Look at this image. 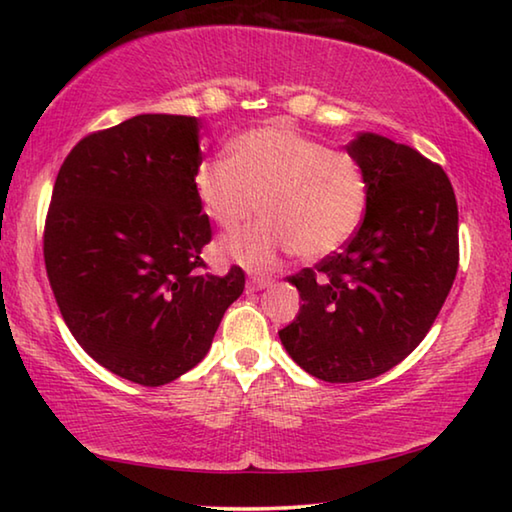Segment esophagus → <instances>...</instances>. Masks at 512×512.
I'll return each instance as SVG.
<instances>
[{
    "label": "esophagus",
    "instance_id": "1",
    "mask_svg": "<svg viewBox=\"0 0 512 512\" xmlns=\"http://www.w3.org/2000/svg\"><path fill=\"white\" fill-rule=\"evenodd\" d=\"M273 277H264V275H250L248 277V291H262L266 287H271Z\"/></svg>",
    "mask_w": 512,
    "mask_h": 512
}]
</instances>
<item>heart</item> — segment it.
Returning <instances> with one entry per match:
<instances>
[{"label":"heart","instance_id":"heart-1","mask_svg":"<svg viewBox=\"0 0 512 512\" xmlns=\"http://www.w3.org/2000/svg\"><path fill=\"white\" fill-rule=\"evenodd\" d=\"M205 214L232 232L259 210L266 219L230 237L223 250L248 266L280 253L316 259L348 244L366 212L368 185L357 158L329 149L287 121L250 128L230 144V158H205L194 171Z\"/></svg>","mask_w":512,"mask_h":512}]
</instances>
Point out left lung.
<instances>
[{
    "instance_id": "1",
    "label": "left lung",
    "mask_w": 512,
    "mask_h": 512,
    "mask_svg": "<svg viewBox=\"0 0 512 512\" xmlns=\"http://www.w3.org/2000/svg\"><path fill=\"white\" fill-rule=\"evenodd\" d=\"M345 149L366 173V214L341 253L287 277L302 307L280 329L291 359L329 384L384 375L409 357L458 271V207L443 167L375 133Z\"/></svg>"
}]
</instances>
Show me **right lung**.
Returning <instances> with one entry per match:
<instances>
[{"label": "right lung", "mask_w": 512, "mask_h": 512, "mask_svg": "<svg viewBox=\"0 0 512 512\" xmlns=\"http://www.w3.org/2000/svg\"><path fill=\"white\" fill-rule=\"evenodd\" d=\"M198 119L137 115L85 135L60 167L45 219L47 277L90 357L142 386L185 375L246 287L205 273L210 216L194 189Z\"/></svg>", "instance_id": "obj_1"}]
</instances>
